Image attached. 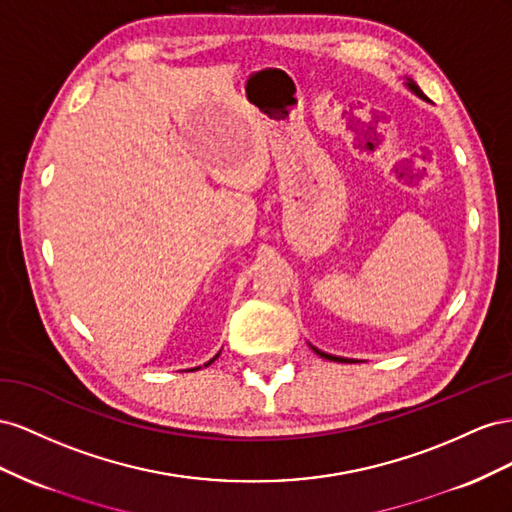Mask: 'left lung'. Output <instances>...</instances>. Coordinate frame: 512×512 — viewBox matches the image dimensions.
I'll use <instances>...</instances> for the list:
<instances>
[{
    "mask_svg": "<svg viewBox=\"0 0 512 512\" xmlns=\"http://www.w3.org/2000/svg\"><path fill=\"white\" fill-rule=\"evenodd\" d=\"M407 87H410V90L418 96V98H422V100H427V96L425 94H422V90H420V87L414 83V81H410V79H407V83H405ZM315 349V352L321 356V358H326V360H337V362H354V360H347V358H339V356H330V354H324V352H319V349L317 347H313Z\"/></svg>",
    "mask_w": 512,
    "mask_h": 512,
    "instance_id": "obj_1",
    "label": "left lung"
}]
</instances>
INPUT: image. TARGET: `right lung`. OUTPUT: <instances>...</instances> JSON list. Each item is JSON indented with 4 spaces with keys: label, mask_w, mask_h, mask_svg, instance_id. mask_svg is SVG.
Masks as SVG:
<instances>
[{
    "label": "right lung",
    "mask_w": 512,
    "mask_h": 512,
    "mask_svg": "<svg viewBox=\"0 0 512 512\" xmlns=\"http://www.w3.org/2000/svg\"><path fill=\"white\" fill-rule=\"evenodd\" d=\"M216 358H218V354H216V356H214V358H212V360H210V362H208V364H212V362H214V360H216ZM208 364H206V367H208ZM197 369H199V367H197ZM197 369H191V371H197Z\"/></svg>",
    "instance_id": "1"
}]
</instances>
